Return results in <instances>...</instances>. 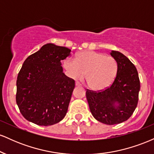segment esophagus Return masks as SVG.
I'll return each mask as SVG.
<instances>
[{
    "label": "esophagus",
    "mask_w": 154,
    "mask_h": 154,
    "mask_svg": "<svg viewBox=\"0 0 154 154\" xmlns=\"http://www.w3.org/2000/svg\"><path fill=\"white\" fill-rule=\"evenodd\" d=\"M81 85H80V83H79V82H75V86H80Z\"/></svg>",
    "instance_id": "34e87169"
}]
</instances>
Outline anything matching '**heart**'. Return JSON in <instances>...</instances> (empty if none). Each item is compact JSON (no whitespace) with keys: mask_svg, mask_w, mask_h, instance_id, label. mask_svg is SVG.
I'll return each mask as SVG.
<instances>
[{"mask_svg":"<svg viewBox=\"0 0 154 154\" xmlns=\"http://www.w3.org/2000/svg\"><path fill=\"white\" fill-rule=\"evenodd\" d=\"M67 75L72 79L82 78L93 91H103L111 85L117 73V63L103 53L85 51L79 53L75 61L68 58L63 62Z\"/></svg>","mask_w":154,"mask_h":154,"instance_id":"1","label":"heart"}]
</instances>
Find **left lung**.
<instances>
[{
    "instance_id": "1",
    "label": "left lung",
    "mask_w": 154,
    "mask_h": 154,
    "mask_svg": "<svg viewBox=\"0 0 154 154\" xmlns=\"http://www.w3.org/2000/svg\"><path fill=\"white\" fill-rule=\"evenodd\" d=\"M111 56L117 63L114 82L104 91H86L90 110L100 122L112 125L128 120L136 109L140 88L137 69L127 56L116 51Z\"/></svg>"
}]
</instances>
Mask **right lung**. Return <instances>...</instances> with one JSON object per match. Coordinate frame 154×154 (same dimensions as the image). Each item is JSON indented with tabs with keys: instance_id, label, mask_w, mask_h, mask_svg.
Here are the masks:
<instances>
[{
	"instance_id": "obj_1",
	"label": "right lung",
	"mask_w": 154,
	"mask_h": 154,
	"mask_svg": "<svg viewBox=\"0 0 154 154\" xmlns=\"http://www.w3.org/2000/svg\"><path fill=\"white\" fill-rule=\"evenodd\" d=\"M71 54L68 48L48 43L26 58L17 80V100L26 120L49 126L66 116L75 80L63 72L61 61Z\"/></svg>"
}]
</instances>
